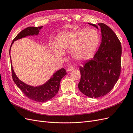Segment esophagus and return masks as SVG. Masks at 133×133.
<instances>
[{"instance_id":"esophagus-1","label":"esophagus","mask_w":133,"mask_h":133,"mask_svg":"<svg viewBox=\"0 0 133 133\" xmlns=\"http://www.w3.org/2000/svg\"><path fill=\"white\" fill-rule=\"evenodd\" d=\"M74 69V68L73 66H69V67L67 69V71H71L72 70H73Z\"/></svg>"}]
</instances>
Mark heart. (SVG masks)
Segmentation results:
<instances>
[{
	"mask_svg": "<svg viewBox=\"0 0 133 133\" xmlns=\"http://www.w3.org/2000/svg\"><path fill=\"white\" fill-rule=\"evenodd\" d=\"M100 42L99 31L94 28L60 33L57 43L51 45V49L57 57L63 58L65 51L70 50L71 55L78 61H85L94 55Z\"/></svg>",
	"mask_w": 133,
	"mask_h": 133,
	"instance_id": "b5f03b06",
	"label": "heart"
}]
</instances>
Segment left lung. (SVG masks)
Segmentation results:
<instances>
[{
	"instance_id": "left-lung-1",
	"label": "left lung",
	"mask_w": 133,
	"mask_h": 133,
	"mask_svg": "<svg viewBox=\"0 0 133 133\" xmlns=\"http://www.w3.org/2000/svg\"><path fill=\"white\" fill-rule=\"evenodd\" d=\"M88 24L98 29L95 24ZM98 25L101 29L102 43L94 58L79 68V89L91 98L107 94L117 82L121 70V43L110 28L104 23Z\"/></svg>"
}]
</instances>
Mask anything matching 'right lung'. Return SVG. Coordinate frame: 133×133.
<instances>
[{
	"label": "right lung",
	"instance_id": "1",
	"mask_svg": "<svg viewBox=\"0 0 133 133\" xmlns=\"http://www.w3.org/2000/svg\"><path fill=\"white\" fill-rule=\"evenodd\" d=\"M43 26L34 27L29 26L25 28L16 36L12 42L10 50L9 55L10 57L11 47L14 42L18 39H21L23 38H25L28 36L38 35ZM11 68L12 72V77L16 85L22 90L26 96L30 99L38 102L44 103L50 100L57 94L59 89L60 83L62 79L66 74V72L64 68H62L57 71H56L53 74L50 78L48 81L37 87H34L28 85V84L21 81L16 75L14 71L13 66H12L11 60Z\"/></svg>",
	"mask_w": 133,
	"mask_h": 133
}]
</instances>
